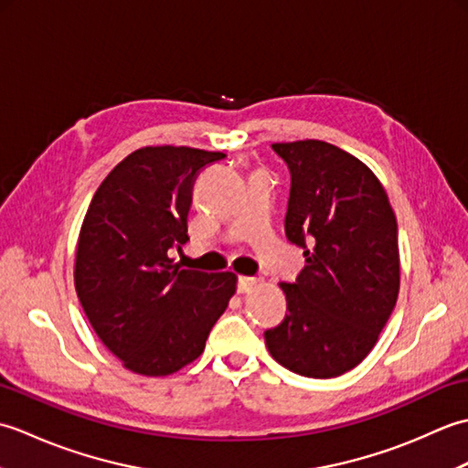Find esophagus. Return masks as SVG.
<instances>
[{"mask_svg":"<svg viewBox=\"0 0 468 468\" xmlns=\"http://www.w3.org/2000/svg\"><path fill=\"white\" fill-rule=\"evenodd\" d=\"M255 285H257V280H255V277H247V275L237 277V292H239V293L251 292Z\"/></svg>","mask_w":468,"mask_h":468,"instance_id":"34e87169","label":"esophagus"}]
</instances>
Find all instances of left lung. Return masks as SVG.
<instances>
[{
  "label": "left lung",
  "mask_w": 468,
  "mask_h": 468,
  "mask_svg": "<svg viewBox=\"0 0 468 468\" xmlns=\"http://www.w3.org/2000/svg\"><path fill=\"white\" fill-rule=\"evenodd\" d=\"M271 148L292 175L285 235L305 267L282 283L287 314L265 344L295 374L340 376L370 354L399 300V225L384 186L356 156L324 141Z\"/></svg>",
  "instance_id": "8db88e82"
}]
</instances>
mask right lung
Instances as JSON below:
<instances>
[{"instance_id": "add662e5", "label": "right lung", "mask_w": 468, "mask_h": 468, "mask_svg": "<svg viewBox=\"0 0 468 468\" xmlns=\"http://www.w3.org/2000/svg\"><path fill=\"white\" fill-rule=\"evenodd\" d=\"M221 158L188 146L138 148L88 207L78 300L102 344L136 374L168 376L191 364L235 293V273L178 270L168 257L188 241L195 176Z\"/></svg>"}]
</instances>
